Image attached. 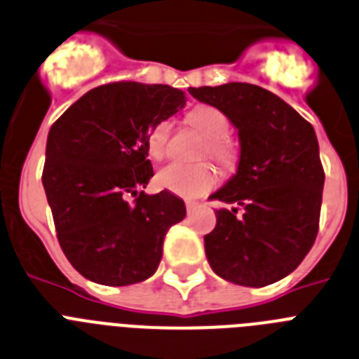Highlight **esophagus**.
I'll return each mask as SVG.
<instances>
[{
	"mask_svg": "<svg viewBox=\"0 0 359 359\" xmlns=\"http://www.w3.org/2000/svg\"><path fill=\"white\" fill-rule=\"evenodd\" d=\"M197 206H199V203H194V201H188V203H186V210H188V214H191V212H194V210L197 208Z\"/></svg>",
	"mask_w": 359,
	"mask_h": 359,
	"instance_id": "obj_1",
	"label": "esophagus"
}]
</instances>
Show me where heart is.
Here are the masks:
<instances>
[{
  "label": "heart",
  "instance_id": "obj_1",
  "mask_svg": "<svg viewBox=\"0 0 359 359\" xmlns=\"http://www.w3.org/2000/svg\"><path fill=\"white\" fill-rule=\"evenodd\" d=\"M188 123L199 134H203L206 142V153L221 164H230L234 160V149L226 140L230 133V121L223 110L201 104L195 107L188 114ZM171 123L168 119H160L147 130L145 147L151 158H162L168 149L170 142ZM156 184L162 189H168L171 194L184 197V199H195L201 195L208 194L217 184V173L210 164L184 165V164H168L156 175Z\"/></svg>",
  "mask_w": 359,
  "mask_h": 359
}]
</instances>
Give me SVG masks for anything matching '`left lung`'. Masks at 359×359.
Here are the masks:
<instances>
[{
  "label": "left lung",
  "mask_w": 359,
  "mask_h": 359,
  "mask_svg": "<svg viewBox=\"0 0 359 359\" xmlns=\"http://www.w3.org/2000/svg\"><path fill=\"white\" fill-rule=\"evenodd\" d=\"M189 94L223 110L240 138L236 175L210 195L234 205L215 210V229L205 236L210 267L249 287L280 280L304 260L319 230L325 171L316 130L256 84L201 86Z\"/></svg>",
  "instance_id": "left-lung-1"
}]
</instances>
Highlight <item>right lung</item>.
Wrapping results in <instances>:
<instances>
[{
  "mask_svg": "<svg viewBox=\"0 0 359 359\" xmlns=\"http://www.w3.org/2000/svg\"><path fill=\"white\" fill-rule=\"evenodd\" d=\"M184 104V92L165 84L110 83L77 99L49 130L42 184L58 243L84 278L129 285L154 275L165 232L186 206L165 189L142 191L154 175L145 138Z\"/></svg>",
  "mask_w": 359,
  "mask_h": 359,
  "instance_id": "right-lung-1",
  "label": "right lung"
}]
</instances>
